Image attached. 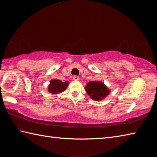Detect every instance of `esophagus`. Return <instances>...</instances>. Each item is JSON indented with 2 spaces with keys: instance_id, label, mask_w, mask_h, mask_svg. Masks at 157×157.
Returning a JSON list of instances; mask_svg holds the SVG:
<instances>
[{
  "instance_id": "obj_1",
  "label": "esophagus",
  "mask_w": 157,
  "mask_h": 157,
  "mask_svg": "<svg viewBox=\"0 0 157 157\" xmlns=\"http://www.w3.org/2000/svg\"><path fill=\"white\" fill-rule=\"evenodd\" d=\"M73 80H75V81L79 80V76H78V75H74V76L73 77Z\"/></svg>"
}]
</instances>
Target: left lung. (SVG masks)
Masks as SVG:
<instances>
[{
	"mask_svg": "<svg viewBox=\"0 0 157 157\" xmlns=\"http://www.w3.org/2000/svg\"><path fill=\"white\" fill-rule=\"evenodd\" d=\"M86 91L90 97L95 101H101L109 95L110 90L101 82L91 81L86 86Z\"/></svg>",
	"mask_w": 157,
	"mask_h": 157,
	"instance_id": "left-lung-1",
	"label": "left lung"
}]
</instances>
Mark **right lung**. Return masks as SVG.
Returning a JSON list of instances; mask_svg holds the SVG:
<instances>
[{"instance_id":"1","label":"right lung","mask_w":157,"mask_h":157,"mask_svg":"<svg viewBox=\"0 0 157 157\" xmlns=\"http://www.w3.org/2000/svg\"><path fill=\"white\" fill-rule=\"evenodd\" d=\"M68 84V82H62L59 79H52L48 86V91L53 94H56L64 91Z\"/></svg>"}]
</instances>
